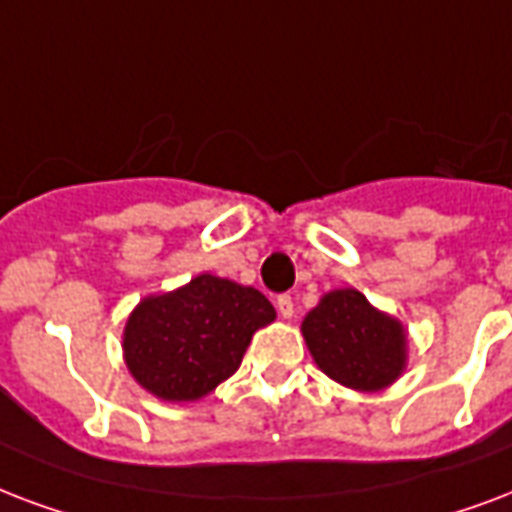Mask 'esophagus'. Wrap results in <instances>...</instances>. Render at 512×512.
Segmentation results:
<instances>
[{"mask_svg":"<svg viewBox=\"0 0 512 512\" xmlns=\"http://www.w3.org/2000/svg\"><path fill=\"white\" fill-rule=\"evenodd\" d=\"M276 311H279V317L282 319H292V314H295V303H292L290 295H279V298H276Z\"/></svg>","mask_w":512,"mask_h":512,"instance_id":"34e87169","label":"esophagus"}]
</instances>
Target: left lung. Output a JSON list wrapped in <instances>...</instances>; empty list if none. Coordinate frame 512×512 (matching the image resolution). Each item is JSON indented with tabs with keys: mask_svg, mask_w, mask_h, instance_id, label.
<instances>
[{
	"mask_svg": "<svg viewBox=\"0 0 512 512\" xmlns=\"http://www.w3.org/2000/svg\"><path fill=\"white\" fill-rule=\"evenodd\" d=\"M317 368L354 392H384L408 368V330L360 290L325 292L300 322Z\"/></svg>",
	"mask_w": 512,
	"mask_h": 512,
	"instance_id": "8db88e82",
	"label": "left lung"
}]
</instances>
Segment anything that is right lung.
<instances>
[{
	"label": "right lung",
	"mask_w": 512,
	"mask_h": 512,
	"mask_svg": "<svg viewBox=\"0 0 512 512\" xmlns=\"http://www.w3.org/2000/svg\"><path fill=\"white\" fill-rule=\"evenodd\" d=\"M276 319L271 300L212 273L136 303L123 327V362L163 403H195L239 370L260 327Z\"/></svg>",
	"instance_id": "1"
}]
</instances>
